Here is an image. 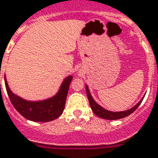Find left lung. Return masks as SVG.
Returning a JSON list of instances; mask_svg holds the SVG:
<instances>
[{"label":"left lung","instance_id":"8db88e82","mask_svg":"<svg viewBox=\"0 0 158 158\" xmlns=\"http://www.w3.org/2000/svg\"><path fill=\"white\" fill-rule=\"evenodd\" d=\"M85 88H86V94H87V96H88L89 102V105H90V107L92 109L93 112H94L97 116L102 118V119H106V120H119V119H122V118L127 117V116L131 115L132 112L135 111V110L137 109V107L140 106V104L143 100L145 96L144 95V96L142 97L141 100L135 106H133L132 108L127 110H123V111H110V110H106V109H105L101 106H100L94 100V98L92 97L90 92H89L88 85H85Z\"/></svg>","mask_w":158,"mask_h":158}]
</instances>
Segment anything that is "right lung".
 I'll list each match as a JSON object with an SVG mask.
<instances>
[{
	"instance_id": "right-lung-1",
	"label": "right lung",
	"mask_w": 158,
	"mask_h": 158,
	"mask_svg": "<svg viewBox=\"0 0 158 158\" xmlns=\"http://www.w3.org/2000/svg\"><path fill=\"white\" fill-rule=\"evenodd\" d=\"M73 76H67L53 96L41 100H25L13 93L8 85L6 74L5 85L10 102L23 117L36 122H48L59 117L64 112L68 91Z\"/></svg>"
}]
</instances>
